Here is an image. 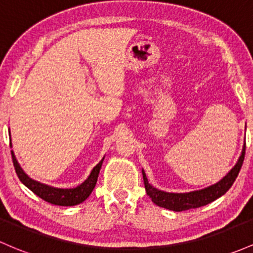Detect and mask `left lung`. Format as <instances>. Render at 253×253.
I'll return each instance as SVG.
<instances>
[{
	"label": "left lung",
	"instance_id": "8db88e82",
	"mask_svg": "<svg viewBox=\"0 0 253 253\" xmlns=\"http://www.w3.org/2000/svg\"><path fill=\"white\" fill-rule=\"evenodd\" d=\"M245 149L246 144L244 145L243 152H241V156L238 160L237 165L232 168V170L221 181H218L217 184L212 186H209V187L204 188V190L194 191V192L169 193L165 192V191L157 190V188L152 187L149 184L145 173L143 170V179L146 193L151 198V201L156 205H158V207L166 208V209L173 210V211H185V210L204 207V205L211 203L215 199L220 198L221 196H223L232 187L233 182L237 179L238 174H239L241 169V166H243L244 158H245Z\"/></svg>",
	"mask_w": 253,
	"mask_h": 253
}]
</instances>
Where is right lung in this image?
<instances>
[{
    "label": "right lung",
    "instance_id": "obj_1",
    "mask_svg": "<svg viewBox=\"0 0 253 253\" xmlns=\"http://www.w3.org/2000/svg\"><path fill=\"white\" fill-rule=\"evenodd\" d=\"M9 145L12 146V143H9ZM12 160L14 168H15L16 175L20 179V181L23 182L27 188H30L33 193L37 194L40 198L48 202L50 204L61 205V207H72V205L83 203V202L90 196L91 192H92L93 188H95L96 186L97 179H98L99 169L102 167V163H103L104 158L92 169L90 176H88L82 185L77 186L76 188H55L51 187V186L35 181V180H32L31 177H29L25 174V171L21 169L20 166H19L18 161H16L15 156H14L13 151Z\"/></svg>",
    "mask_w": 253,
    "mask_h": 253
}]
</instances>
